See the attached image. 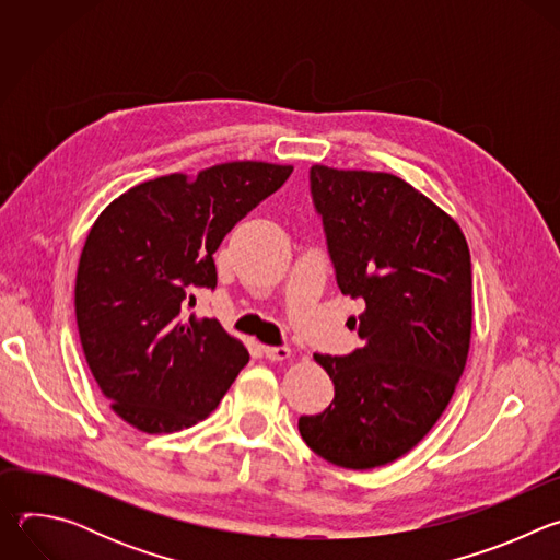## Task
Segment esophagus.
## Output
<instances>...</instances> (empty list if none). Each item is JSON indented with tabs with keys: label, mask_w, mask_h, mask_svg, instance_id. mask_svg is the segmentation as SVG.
I'll return each instance as SVG.
<instances>
[{
	"label": "esophagus",
	"mask_w": 560,
	"mask_h": 560,
	"mask_svg": "<svg viewBox=\"0 0 560 560\" xmlns=\"http://www.w3.org/2000/svg\"><path fill=\"white\" fill-rule=\"evenodd\" d=\"M264 354L270 361H283V359H290V348H285V346H264Z\"/></svg>",
	"instance_id": "esophagus-1"
}]
</instances>
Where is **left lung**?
Here are the masks:
<instances>
[{
  "label": "left lung",
  "instance_id": "left-lung-1",
  "mask_svg": "<svg viewBox=\"0 0 560 560\" xmlns=\"http://www.w3.org/2000/svg\"><path fill=\"white\" fill-rule=\"evenodd\" d=\"M310 192L337 285L365 312L361 348L314 354L335 398L299 432L326 460L372 469L410 452L456 389L471 335L469 248L450 214L394 175L312 166Z\"/></svg>",
  "mask_w": 560,
  "mask_h": 560
}]
</instances>
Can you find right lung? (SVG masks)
I'll return each instance as SVG.
<instances>
[{
    "mask_svg": "<svg viewBox=\"0 0 560 560\" xmlns=\"http://www.w3.org/2000/svg\"><path fill=\"white\" fill-rule=\"evenodd\" d=\"M292 166L232 162L195 179L166 175L117 197L95 221L74 283L79 339L113 410L162 434L206 419L250 354L217 318L188 314L217 288L223 236Z\"/></svg>",
    "mask_w": 560,
    "mask_h": 560,
    "instance_id": "right-lung-1",
    "label": "right lung"
}]
</instances>
